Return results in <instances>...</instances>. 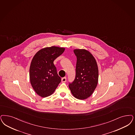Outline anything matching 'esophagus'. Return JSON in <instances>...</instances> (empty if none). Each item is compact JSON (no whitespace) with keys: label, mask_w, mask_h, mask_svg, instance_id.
I'll return each instance as SVG.
<instances>
[{"label":"esophagus","mask_w":135,"mask_h":135,"mask_svg":"<svg viewBox=\"0 0 135 135\" xmlns=\"http://www.w3.org/2000/svg\"><path fill=\"white\" fill-rule=\"evenodd\" d=\"M66 82V77H63L62 78V83H65Z\"/></svg>","instance_id":"1"}]
</instances>
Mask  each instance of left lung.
<instances>
[{"mask_svg": "<svg viewBox=\"0 0 135 135\" xmlns=\"http://www.w3.org/2000/svg\"><path fill=\"white\" fill-rule=\"evenodd\" d=\"M77 57L76 76L69 87L75 98L84 100L89 97L98 84L99 72L96 61L85 49H75Z\"/></svg>", "mask_w": 135, "mask_h": 135, "instance_id": "left-lung-1", "label": "left lung"}]
</instances>
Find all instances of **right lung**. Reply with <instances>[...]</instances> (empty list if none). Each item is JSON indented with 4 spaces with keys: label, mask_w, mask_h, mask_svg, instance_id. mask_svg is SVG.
Here are the masks:
<instances>
[{
    "label": "right lung",
    "mask_w": 135,
    "mask_h": 135,
    "mask_svg": "<svg viewBox=\"0 0 135 135\" xmlns=\"http://www.w3.org/2000/svg\"><path fill=\"white\" fill-rule=\"evenodd\" d=\"M65 50L64 48L52 46L38 51L33 58L29 69L30 81L34 90L42 97L55 91L61 79L53 62Z\"/></svg>",
    "instance_id": "obj_1"
}]
</instances>
